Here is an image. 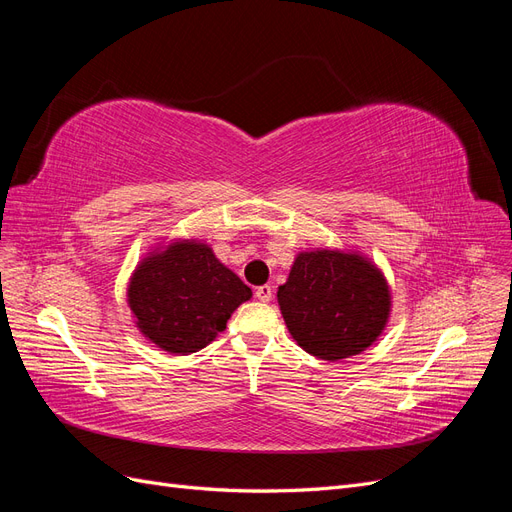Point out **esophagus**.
I'll return each mask as SVG.
<instances>
[{
	"label": "esophagus",
	"instance_id": "1",
	"mask_svg": "<svg viewBox=\"0 0 512 512\" xmlns=\"http://www.w3.org/2000/svg\"><path fill=\"white\" fill-rule=\"evenodd\" d=\"M254 294H256V299H258V301L267 303V301H271V297H273V288H271L269 284H265V286H258Z\"/></svg>",
	"mask_w": 512,
	"mask_h": 512
}]
</instances>
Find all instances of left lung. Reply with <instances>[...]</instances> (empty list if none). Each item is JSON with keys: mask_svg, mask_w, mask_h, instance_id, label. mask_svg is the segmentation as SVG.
<instances>
[{"mask_svg": "<svg viewBox=\"0 0 512 512\" xmlns=\"http://www.w3.org/2000/svg\"><path fill=\"white\" fill-rule=\"evenodd\" d=\"M277 303L294 342L322 361H339L361 354L382 335L391 290L361 254L318 247L294 258Z\"/></svg>", "mask_w": 512, "mask_h": 512, "instance_id": "left-lung-1", "label": "left lung"}]
</instances>
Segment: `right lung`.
I'll return each instance as SVG.
<instances>
[{"instance_id":"1","label":"right lung","mask_w":512,"mask_h":512,"mask_svg":"<svg viewBox=\"0 0 512 512\" xmlns=\"http://www.w3.org/2000/svg\"><path fill=\"white\" fill-rule=\"evenodd\" d=\"M250 299V286L196 239L149 252L128 284L138 331L170 354H192L211 344L230 314Z\"/></svg>"}]
</instances>
